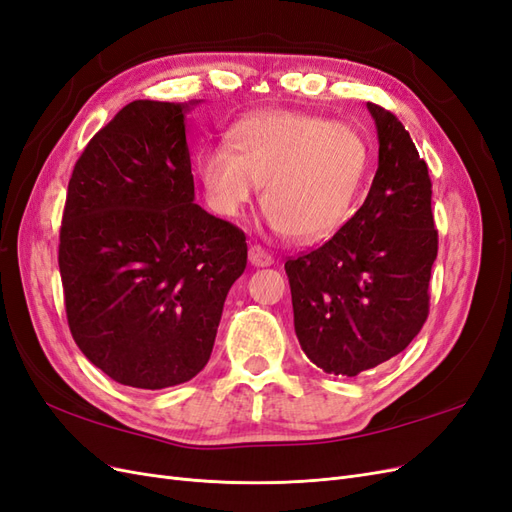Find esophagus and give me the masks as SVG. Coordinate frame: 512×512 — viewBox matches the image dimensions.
<instances>
[{
  "label": "esophagus",
  "instance_id": "34e87169",
  "mask_svg": "<svg viewBox=\"0 0 512 512\" xmlns=\"http://www.w3.org/2000/svg\"><path fill=\"white\" fill-rule=\"evenodd\" d=\"M247 258H250V262H252L254 267H269L271 262H273L271 254L262 250L260 245H252L250 252H247Z\"/></svg>",
  "mask_w": 512,
  "mask_h": 512
}]
</instances>
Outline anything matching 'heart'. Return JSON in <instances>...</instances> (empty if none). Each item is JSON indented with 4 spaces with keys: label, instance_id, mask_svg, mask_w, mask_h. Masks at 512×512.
<instances>
[{
    "label": "heart",
    "instance_id": "1",
    "mask_svg": "<svg viewBox=\"0 0 512 512\" xmlns=\"http://www.w3.org/2000/svg\"><path fill=\"white\" fill-rule=\"evenodd\" d=\"M230 145H207L196 170L209 207L241 218L258 196L275 235L333 237L352 218L365 188L369 147L348 123L299 111H262L230 130Z\"/></svg>",
    "mask_w": 512,
    "mask_h": 512
}]
</instances>
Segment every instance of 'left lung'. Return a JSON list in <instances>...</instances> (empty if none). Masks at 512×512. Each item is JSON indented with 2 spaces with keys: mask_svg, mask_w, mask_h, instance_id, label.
Here are the masks:
<instances>
[{
  "mask_svg": "<svg viewBox=\"0 0 512 512\" xmlns=\"http://www.w3.org/2000/svg\"><path fill=\"white\" fill-rule=\"evenodd\" d=\"M367 111L380 147L365 203L318 250L284 265L303 352L348 378L389 361L421 331L438 256L427 164L391 111L371 102Z\"/></svg>",
  "mask_w": 512,
  "mask_h": 512,
  "instance_id": "8db88e82",
  "label": "left lung"
}]
</instances>
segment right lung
Returning a JSON list of instances; mask_svg holds the SVG:
<instances>
[{"label": "right lung", "mask_w": 512, "mask_h": 512, "mask_svg": "<svg viewBox=\"0 0 512 512\" xmlns=\"http://www.w3.org/2000/svg\"><path fill=\"white\" fill-rule=\"evenodd\" d=\"M188 104L134 100L91 138L68 183L59 273L76 346L108 378L158 391L209 361L243 230L194 203Z\"/></svg>", "instance_id": "obj_1"}]
</instances>
